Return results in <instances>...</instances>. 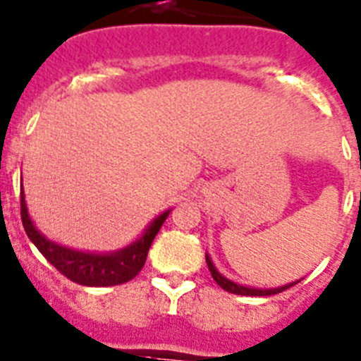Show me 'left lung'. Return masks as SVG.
I'll list each match as a JSON object with an SVG mask.
<instances>
[{
  "label": "left lung",
  "mask_w": 361,
  "mask_h": 361,
  "mask_svg": "<svg viewBox=\"0 0 361 361\" xmlns=\"http://www.w3.org/2000/svg\"><path fill=\"white\" fill-rule=\"evenodd\" d=\"M206 263H207V267H209L211 276H213V279L216 281L218 286L229 293H236V295H274V293H281V292H284V290H288L290 286H293V284H297L300 281V279L293 281V283L283 284V286H277V288H252V286H245V284L234 283L233 279H227L224 274L218 272V269L214 267L213 259H211L209 254L207 252H206Z\"/></svg>",
  "instance_id": "obj_1"
}]
</instances>
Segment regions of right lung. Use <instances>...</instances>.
I'll return each instance as SVG.
<instances>
[{
    "mask_svg": "<svg viewBox=\"0 0 361 361\" xmlns=\"http://www.w3.org/2000/svg\"><path fill=\"white\" fill-rule=\"evenodd\" d=\"M171 209L164 211L150 221V226L141 233L137 240L123 249L112 252H89V250L71 249L46 238L35 227L26 207L25 191L21 190V220L30 241L39 249V252L49 261L61 274H64L73 283L84 286H114L134 279L143 269L148 249L157 236L159 229L164 224Z\"/></svg>",
    "mask_w": 361,
    "mask_h": 361,
    "instance_id": "1",
    "label": "right lung"
}]
</instances>
